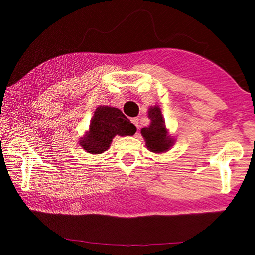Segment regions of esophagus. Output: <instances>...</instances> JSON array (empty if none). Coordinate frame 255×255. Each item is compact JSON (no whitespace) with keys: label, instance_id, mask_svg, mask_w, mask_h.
Wrapping results in <instances>:
<instances>
[{"label":"esophagus","instance_id":"esophagus-1","mask_svg":"<svg viewBox=\"0 0 255 255\" xmlns=\"http://www.w3.org/2000/svg\"><path fill=\"white\" fill-rule=\"evenodd\" d=\"M130 121H132V122L134 123V125H135L138 128H139V119H138V118H132V119H130Z\"/></svg>","mask_w":255,"mask_h":255}]
</instances>
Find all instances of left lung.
<instances>
[{
	"mask_svg": "<svg viewBox=\"0 0 255 255\" xmlns=\"http://www.w3.org/2000/svg\"><path fill=\"white\" fill-rule=\"evenodd\" d=\"M148 114L151 119V125L141 129L145 145L154 153L166 152L172 145V139L167 136L163 115L157 106L151 107Z\"/></svg>",
	"mask_w": 255,
	"mask_h": 255,
	"instance_id": "obj_1",
	"label": "left lung"
}]
</instances>
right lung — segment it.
Segmentation results:
<instances>
[{"label": "right lung", "instance_id": "1", "mask_svg": "<svg viewBox=\"0 0 255 255\" xmlns=\"http://www.w3.org/2000/svg\"><path fill=\"white\" fill-rule=\"evenodd\" d=\"M136 127L116 107L100 106L91 119L89 132L81 145L91 154H100L110 148L116 135H134Z\"/></svg>", "mask_w": 255, "mask_h": 255}]
</instances>
